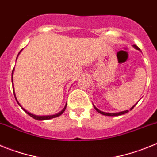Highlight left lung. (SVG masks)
<instances>
[{
    "label": "left lung",
    "instance_id": "1",
    "mask_svg": "<svg viewBox=\"0 0 157 157\" xmlns=\"http://www.w3.org/2000/svg\"><path fill=\"white\" fill-rule=\"evenodd\" d=\"M133 46H134V48H136V49H138V50H140V48H138V47L137 46V45H133ZM135 105H136V104H135V105H134V106L131 107V108H130V110H132V109H134V106H135ZM94 109H96V111H97V112H99V113H101V114L104 115V116H120V115L125 114V113H127V112H129L128 110H126V111H123V112H116V113H108V112H102V111L99 110V109H97V108H96V107L94 106Z\"/></svg>",
    "mask_w": 157,
    "mask_h": 157
}]
</instances>
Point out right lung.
Segmentation results:
<instances>
[{"mask_svg":"<svg viewBox=\"0 0 157 157\" xmlns=\"http://www.w3.org/2000/svg\"><path fill=\"white\" fill-rule=\"evenodd\" d=\"M20 52H21V51H20ZM17 57H18V56H17ZM16 59H17V58H16ZM13 71H14V69H13V70H12V75H13ZM12 89H13V93H14V96H15V98H16V101H17L18 105H19V106L21 107V108H22V109H23V110L24 111V112H26V113H27V114H28L29 116H31L32 118H34V120H50V119H53V118L58 117V116H60V115H62V114H63V112H64V111H65V109H66L67 105H65V107H64V108H63V110L61 111V112H59V113H57V114L52 115V116H37V115H34V114H32V113H30V112H27V111L26 110V109H23V107H22L21 105H20V104H19V102H18L17 99H16V94H15V91H14V86H13V78H12Z\"/></svg>","mask_w":157,"mask_h":157,"instance_id":"right-lung-1","label":"right lung"}]
</instances>
